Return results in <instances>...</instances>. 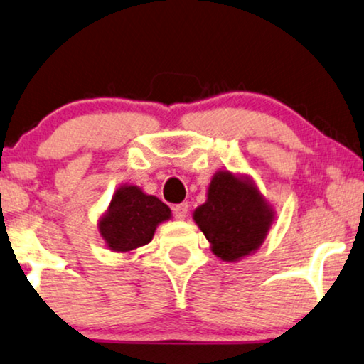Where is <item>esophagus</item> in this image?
Instances as JSON below:
<instances>
[{"label":"esophagus","instance_id":"obj_1","mask_svg":"<svg viewBox=\"0 0 364 364\" xmlns=\"http://www.w3.org/2000/svg\"><path fill=\"white\" fill-rule=\"evenodd\" d=\"M173 215L176 220H185V218L188 216V203H179V205H174Z\"/></svg>","mask_w":364,"mask_h":364}]
</instances>
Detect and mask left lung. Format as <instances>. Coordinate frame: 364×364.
I'll return each mask as SVG.
<instances>
[{
  "label": "left lung",
  "instance_id": "1",
  "mask_svg": "<svg viewBox=\"0 0 364 364\" xmlns=\"http://www.w3.org/2000/svg\"><path fill=\"white\" fill-rule=\"evenodd\" d=\"M273 210L248 179L230 171L213 176L205 205L195 210L196 225L223 261H238L263 243L273 223Z\"/></svg>",
  "mask_w": 364,
  "mask_h": 364
}]
</instances>
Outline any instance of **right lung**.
Masks as SVG:
<instances>
[{"mask_svg":"<svg viewBox=\"0 0 364 364\" xmlns=\"http://www.w3.org/2000/svg\"><path fill=\"white\" fill-rule=\"evenodd\" d=\"M169 218L171 210L156 196L144 195L138 186H121L101 218L100 235L108 248L128 253L148 245L156 226Z\"/></svg>","mask_w":364,"mask_h":364,"instance_id":"add662e5","label":"right lung"}]
</instances>
